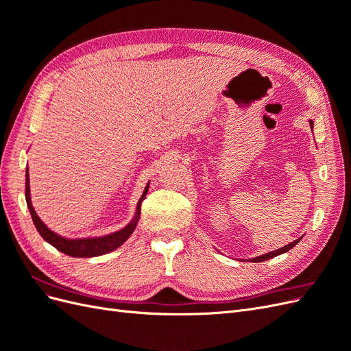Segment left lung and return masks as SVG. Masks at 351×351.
Listing matches in <instances>:
<instances>
[{"mask_svg": "<svg viewBox=\"0 0 351 351\" xmlns=\"http://www.w3.org/2000/svg\"><path fill=\"white\" fill-rule=\"evenodd\" d=\"M311 123V127L313 129V121L311 120L309 121ZM300 241V239H297V240H294L293 243H289L287 244V246H284V247H281V249H278V250H275V252H269V253H267V254H262V256H258V258H253V259H250L252 262H263V261H268V259H271V258H275V256H278V254H281V253H285V252H289L290 249H293L297 243Z\"/></svg>", "mask_w": 351, "mask_h": 351, "instance_id": "obj_1", "label": "left lung"}]
</instances>
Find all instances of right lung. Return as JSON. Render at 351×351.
Wrapping results in <instances>:
<instances>
[{
	"instance_id": "add662e5",
	"label": "right lung",
	"mask_w": 351,
	"mask_h": 351,
	"mask_svg": "<svg viewBox=\"0 0 351 351\" xmlns=\"http://www.w3.org/2000/svg\"><path fill=\"white\" fill-rule=\"evenodd\" d=\"M29 169H26V202H27V208L32 215V219H34V224L36 230L39 231V234L42 236L45 241L52 244L57 250L69 254V256L73 258H93V256H101V254H105L108 252L115 250L117 247H120L121 244L132 236V232L134 231L137 221H139L141 217V205L142 200L146 197L147 189H149V184L145 187V192L142 197L137 202V208H136V214L134 218L127 224L123 230L115 231L112 234L108 236H102V237H93V239H66L58 236L57 232L51 231L44 222L40 221V218L36 215V212L32 206L30 202V187H29Z\"/></svg>"
}]
</instances>
